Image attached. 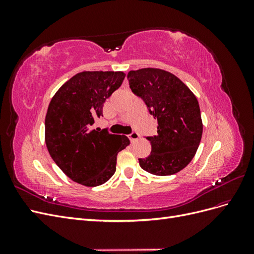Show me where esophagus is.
<instances>
[{
  "label": "esophagus",
  "instance_id": "34e87169",
  "mask_svg": "<svg viewBox=\"0 0 254 254\" xmlns=\"http://www.w3.org/2000/svg\"><path fill=\"white\" fill-rule=\"evenodd\" d=\"M128 137H129L130 141L134 142V141H136L137 139H140V134L137 133V132H131V133H130V134L128 135Z\"/></svg>",
  "mask_w": 254,
  "mask_h": 254
}]
</instances>
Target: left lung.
I'll return each instance as SVG.
<instances>
[{
	"label": "left lung",
	"mask_w": 254,
	"mask_h": 254,
	"mask_svg": "<svg viewBox=\"0 0 254 254\" xmlns=\"http://www.w3.org/2000/svg\"><path fill=\"white\" fill-rule=\"evenodd\" d=\"M129 87L158 121L157 134L147 136L151 152L139 159L144 171L170 176L186 167L200 144L202 121L196 96L178 77L160 68L130 71Z\"/></svg>",
	"instance_id": "1"
}]
</instances>
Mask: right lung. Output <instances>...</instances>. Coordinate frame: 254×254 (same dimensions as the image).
<instances>
[{
    "instance_id": "obj_1",
    "label": "right lung",
    "mask_w": 254,
    "mask_h": 254,
    "mask_svg": "<svg viewBox=\"0 0 254 254\" xmlns=\"http://www.w3.org/2000/svg\"><path fill=\"white\" fill-rule=\"evenodd\" d=\"M125 78L123 72H81L54 95L45 117V144L52 159L73 181L97 187L117 170L118 153L130 141L107 129H91L106 99Z\"/></svg>"
}]
</instances>
